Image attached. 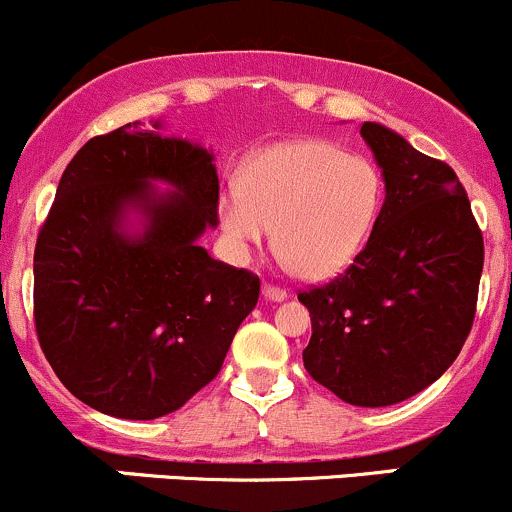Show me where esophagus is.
Masks as SVG:
<instances>
[{"label":"esophagus","instance_id":"1","mask_svg":"<svg viewBox=\"0 0 512 512\" xmlns=\"http://www.w3.org/2000/svg\"><path fill=\"white\" fill-rule=\"evenodd\" d=\"M262 294H265V299H270V301H284L289 297V292L287 289H282V287H274V284H262Z\"/></svg>","mask_w":512,"mask_h":512}]
</instances>
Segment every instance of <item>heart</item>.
<instances>
[{
    "label": "heart",
    "mask_w": 512,
    "mask_h": 512,
    "mask_svg": "<svg viewBox=\"0 0 512 512\" xmlns=\"http://www.w3.org/2000/svg\"><path fill=\"white\" fill-rule=\"evenodd\" d=\"M378 164L328 139H289L257 152L218 196V223L235 257L272 238L306 279L343 272L360 255L383 208Z\"/></svg>",
    "instance_id": "b5f03b06"
}]
</instances>
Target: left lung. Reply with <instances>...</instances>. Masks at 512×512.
Instances as JSON below:
<instances>
[{"label":"left lung","mask_w":512,"mask_h":512,"mask_svg":"<svg viewBox=\"0 0 512 512\" xmlns=\"http://www.w3.org/2000/svg\"><path fill=\"white\" fill-rule=\"evenodd\" d=\"M360 134L383 171L385 201L353 265L299 294L311 314L304 368L348 405L387 407L439 380L461 353L483 235L449 164L378 122Z\"/></svg>","instance_id":"obj_1"}]
</instances>
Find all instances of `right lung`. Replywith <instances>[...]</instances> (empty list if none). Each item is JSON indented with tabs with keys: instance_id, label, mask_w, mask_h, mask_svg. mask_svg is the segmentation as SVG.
<instances>
[{
	"instance_id": "1",
	"label": "right lung",
	"mask_w": 512,
	"mask_h": 512,
	"mask_svg": "<svg viewBox=\"0 0 512 512\" xmlns=\"http://www.w3.org/2000/svg\"><path fill=\"white\" fill-rule=\"evenodd\" d=\"M152 127L75 154L34 252L43 355L80 402L120 419L184 407L260 297L255 274L198 245L218 225L213 152Z\"/></svg>"
}]
</instances>
